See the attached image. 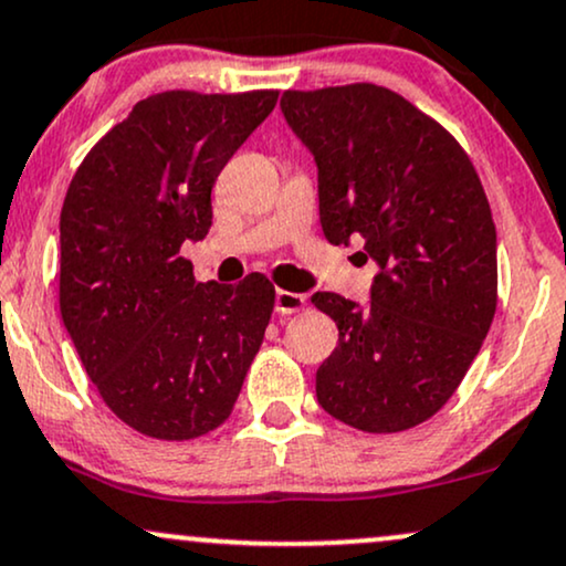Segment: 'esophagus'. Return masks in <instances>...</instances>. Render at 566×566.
I'll use <instances>...</instances> for the list:
<instances>
[{
	"mask_svg": "<svg viewBox=\"0 0 566 566\" xmlns=\"http://www.w3.org/2000/svg\"><path fill=\"white\" fill-rule=\"evenodd\" d=\"M306 306L304 294H291V291L277 289L275 291V312L277 315H294V312H302Z\"/></svg>",
	"mask_w": 566,
	"mask_h": 566,
	"instance_id": "obj_1",
	"label": "esophagus"
}]
</instances>
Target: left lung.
Instances as JSON below:
<instances>
[{"instance_id":"1","label":"left lung","mask_w":566,"mask_h":566,"mask_svg":"<svg viewBox=\"0 0 566 566\" xmlns=\"http://www.w3.org/2000/svg\"><path fill=\"white\" fill-rule=\"evenodd\" d=\"M281 109L315 155L325 239H361L380 268L365 306L312 296L338 325L319 407L365 432L415 428L451 399L496 315L483 184L457 138L390 88L285 91Z\"/></svg>"}]
</instances>
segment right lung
Here are the masks:
<instances>
[{"instance_id": "obj_1", "label": "right lung", "mask_w": 566, "mask_h": 566, "mask_svg": "<svg viewBox=\"0 0 566 566\" xmlns=\"http://www.w3.org/2000/svg\"><path fill=\"white\" fill-rule=\"evenodd\" d=\"M277 91L142 99L96 142L60 214V312L96 390L159 441L220 428L275 306L260 272L199 283L180 256L212 226V186Z\"/></svg>"}]
</instances>
